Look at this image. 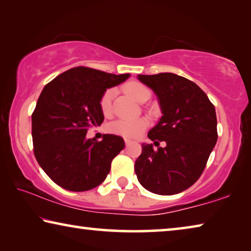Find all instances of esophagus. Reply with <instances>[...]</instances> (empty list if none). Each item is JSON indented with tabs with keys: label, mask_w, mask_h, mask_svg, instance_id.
I'll use <instances>...</instances> for the list:
<instances>
[{
	"label": "esophagus",
	"mask_w": 251,
	"mask_h": 251,
	"mask_svg": "<svg viewBox=\"0 0 251 251\" xmlns=\"http://www.w3.org/2000/svg\"><path fill=\"white\" fill-rule=\"evenodd\" d=\"M125 144H126L127 146H128L129 144H131V141H130V139H127V138H125Z\"/></svg>",
	"instance_id": "34e87169"
}]
</instances>
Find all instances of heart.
Wrapping results in <instances>:
<instances>
[{"mask_svg":"<svg viewBox=\"0 0 251 251\" xmlns=\"http://www.w3.org/2000/svg\"><path fill=\"white\" fill-rule=\"evenodd\" d=\"M124 91L131 99L138 103H144L148 100L151 93L145 85L136 82H129L124 85ZM114 96V90L106 91L100 100V107L104 115H108L112 112V100ZM147 127V121L145 118H135V120H117L108 125L109 131L114 134L124 136V137L134 138L142 133Z\"/></svg>","mask_w":251,"mask_h":251,"instance_id":"1","label":"heart"}]
</instances>
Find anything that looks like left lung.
Listing matches in <instances>:
<instances>
[{
    "label": "left lung",
    "mask_w": 251,
    "mask_h": 251,
    "mask_svg": "<svg viewBox=\"0 0 251 251\" xmlns=\"http://www.w3.org/2000/svg\"><path fill=\"white\" fill-rule=\"evenodd\" d=\"M155 93L163 116L148 131L152 144H142L135 173L144 188L158 195H174L189 188L205 169L217 143L215 106L201 87L173 73L138 75Z\"/></svg>",
    "instance_id": "1"
}]
</instances>
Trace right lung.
<instances>
[{"mask_svg": "<svg viewBox=\"0 0 251 251\" xmlns=\"http://www.w3.org/2000/svg\"><path fill=\"white\" fill-rule=\"evenodd\" d=\"M128 77L78 66L45 85L32 114V138L37 163L55 184L86 192L105 180L124 139L110 134L100 142L87 139V129L104 121L100 100L106 90Z\"/></svg>", "mask_w": 251, "mask_h": 251, "instance_id": "add662e5", "label": "right lung"}]
</instances>
